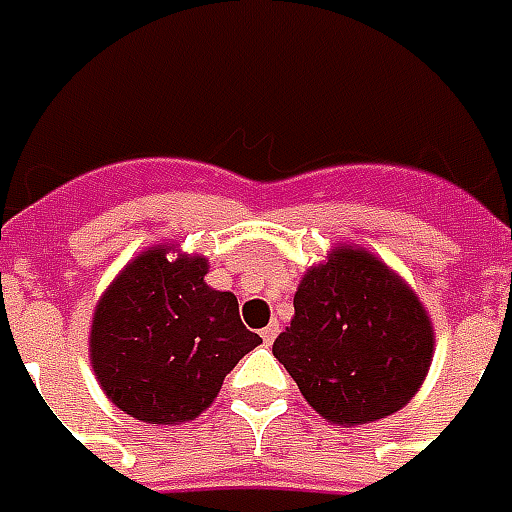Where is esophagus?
Wrapping results in <instances>:
<instances>
[{"label":"esophagus","mask_w":512,"mask_h":512,"mask_svg":"<svg viewBox=\"0 0 512 512\" xmlns=\"http://www.w3.org/2000/svg\"><path fill=\"white\" fill-rule=\"evenodd\" d=\"M278 336V325H267L262 331V342L264 344H273V339Z\"/></svg>","instance_id":"obj_1"}]
</instances>
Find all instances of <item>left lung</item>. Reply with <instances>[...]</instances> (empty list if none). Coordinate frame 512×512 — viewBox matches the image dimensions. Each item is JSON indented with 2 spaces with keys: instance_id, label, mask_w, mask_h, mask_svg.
Instances as JSON below:
<instances>
[{
  "instance_id": "left-lung-1",
  "label": "left lung",
  "mask_w": 512,
  "mask_h": 512,
  "mask_svg": "<svg viewBox=\"0 0 512 512\" xmlns=\"http://www.w3.org/2000/svg\"><path fill=\"white\" fill-rule=\"evenodd\" d=\"M308 405L336 424L391 416L422 386L433 328L408 286L372 253L333 250L295 295L273 344Z\"/></svg>"
}]
</instances>
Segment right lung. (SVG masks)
I'll use <instances>...</instances> for the list:
<instances>
[{"label": "right lung", "instance_id": "1", "mask_svg": "<svg viewBox=\"0 0 512 512\" xmlns=\"http://www.w3.org/2000/svg\"><path fill=\"white\" fill-rule=\"evenodd\" d=\"M146 250L101 297L90 355L101 389L121 411L151 424L195 419L226 375L262 344L239 320L231 292L206 286V259Z\"/></svg>", "mask_w": 512, "mask_h": 512}]
</instances>
